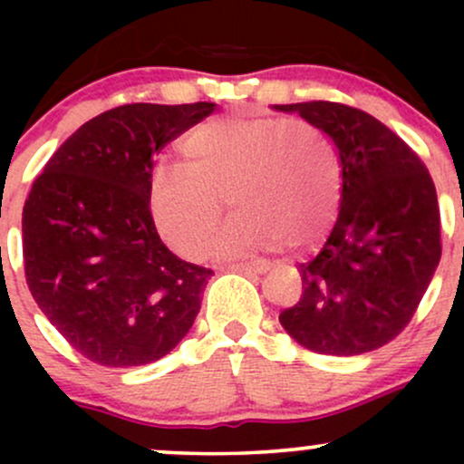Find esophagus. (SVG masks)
Segmentation results:
<instances>
[{"mask_svg": "<svg viewBox=\"0 0 464 464\" xmlns=\"http://www.w3.org/2000/svg\"><path fill=\"white\" fill-rule=\"evenodd\" d=\"M228 270H236V273H248V275H264L268 273L270 266L264 262H236V264H228Z\"/></svg>", "mask_w": 464, "mask_h": 464, "instance_id": "obj_1", "label": "esophagus"}]
</instances>
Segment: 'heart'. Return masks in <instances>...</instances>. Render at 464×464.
I'll use <instances>...</instances> for the list:
<instances>
[{
	"label": "heart",
	"instance_id": "b5f03b06",
	"mask_svg": "<svg viewBox=\"0 0 464 464\" xmlns=\"http://www.w3.org/2000/svg\"><path fill=\"white\" fill-rule=\"evenodd\" d=\"M183 165L154 168L150 214L179 253L198 257L225 198L237 214L216 248H310L332 227L340 202L334 146L303 120L239 111L200 124L180 146Z\"/></svg>",
	"mask_w": 464,
	"mask_h": 464
}]
</instances>
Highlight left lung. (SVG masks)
<instances>
[{
  "mask_svg": "<svg viewBox=\"0 0 464 464\" xmlns=\"http://www.w3.org/2000/svg\"><path fill=\"white\" fill-rule=\"evenodd\" d=\"M275 109L323 130L343 169L334 231L299 264L303 295L279 321L314 353L384 347L406 329L440 262L434 180L417 152L364 111L324 100Z\"/></svg>",
  "mask_w": 464,
  "mask_h": 464,
  "instance_id": "1",
  "label": "left lung"
}]
</instances>
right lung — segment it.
I'll return each instance as SVG.
<instances>
[{
	"mask_svg": "<svg viewBox=\"0 0 464 464\" xmlns=\"http://www.w3.org/2000/svg\"><path fill=\"white\" fill-rule=\"evenodd\" d=\"M216 104H124L82 124L45 163L24 205V268L36 305L84 358L113 369L172 351L214 270L159 237L154 154Z\"/></svg>",
	"mask_w": 464,
	"mask_h": 464,
	"instance_id": "obj_1",
	"label": "right lung"
}]
</instances>
